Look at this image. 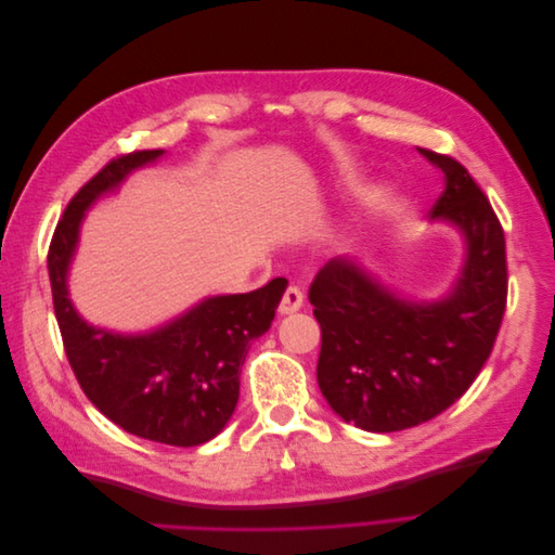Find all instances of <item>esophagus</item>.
I'll return each mask as SVG.
<instances>
[{
	"label": "esophagus",
	"mask_w": 555,
	"mask_h": 555,
	"mask_svg": "<svg viewBox=\"0 0 555 555\" xmlns=\"http://www.w3.org/2000/svg\"><path fill=\"white\" fill-rule=\"evenodd\" d=\"M300 308H304V292L292 284V287H287V292H284V296L280 300V314H292Z\"/></svg>",
	"instance_id": "obj_1"
}]
</instances>
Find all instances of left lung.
I'll use <instances>...</instances> for the list:
<instances>
[{
    "instance_id": "obj_1",
    "label": "left lung",
    "mask_w": 555,
    "mask_h": 555,
    "mask_svg": "<svg viewBox=\"0 0 555 555\" xmlns=\"http://www.w3.org/2000/svg\"><path fill=\"white\" fill-rule=\"evenodd\" d=\"M444 173L430 217L456 224L467 257L447 298L410 304L373 280L357 259H331L310 284L322 328L317 382L345 422L393 433L453 405L491 357L507 308L505 231L465 166L418 147Z\"/></svg>"
}]
</instances>
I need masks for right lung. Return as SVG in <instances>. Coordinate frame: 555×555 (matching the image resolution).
Wrapping results in <instances>:
<instances>
[{"label": "right lung", "mask_w": 555, "mask_h": 555, "mask_svg": "<svg viewBox=\"0 0 555 555\" xmlns=\"http://www.w3.org/2000/svg\"><path fill=\"white\" fill-rule=\"evenodd\" d=\"M162 153L137 150L120 155L82 184L50 241L48 275L66 359L92 405L137 438L196 447L212 440L236 410L249 345L271 328L287 280L275 278L249 294L212 296L145 335L90 326L66 292L82 215L104 192Z\"/></svg>", "instance_id": "right-lung-1"}]
</instances>
